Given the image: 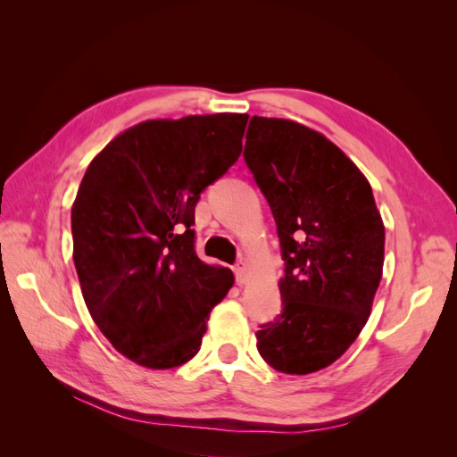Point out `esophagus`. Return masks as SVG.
<instances>
[{
    "instance_id": "obj_1",
    "label": "esophagus",
    "mask_w": 457,
    "mask_h": 457,
    "mask_svg": "<svg viewBox=\"0 0 457 457\" xmlns=\"http://www.w3.org/2000/svg\"><path fill=\"white\" fill-rule=\"evenodd\" d=\"M245 269H247L245 261H240L238 265L234 267V274H237V280H238V284H244V282H245Z\"/></svg>"
}]
</instances>
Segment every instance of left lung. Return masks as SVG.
<instances>
[{"instance_id": "8db88e82", "label": "left lung", "mask_w": 457, "mask_h": 457, "mask_svg": "<svg viewBox=\"0 0 457 457\" xmlns=\"http://www.w3.org/2000/svg\"><path fill=\"white\" fill-rule=\"evenodd\" d=\"M244 160L278 228L282 314L255 334L269 366L305 376L334 364L366 326L385 227L364 173L322 133L253 116Z\"/></svg>"}]
</instances>
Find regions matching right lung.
Instances as JSON below:
<instances>
[{
	"mask_svg": "<svg viewBox=\"0 0 457 457\" xmlns=\"http://www.w3.org/2000/svg\"><path fill=\"white\" fill-rule=\"evenodd\" d=\"M247 114L146 120L93 158L72 205L74 265L89 314L135 364L168 370L200 351L234 284L195 252L200 192L238 160Z\"/></svg>",
	"mask_w": 457,
	"mask_h": 457,
	"instance_id": "1",
	"label": "right lung"
}]
</instances>
